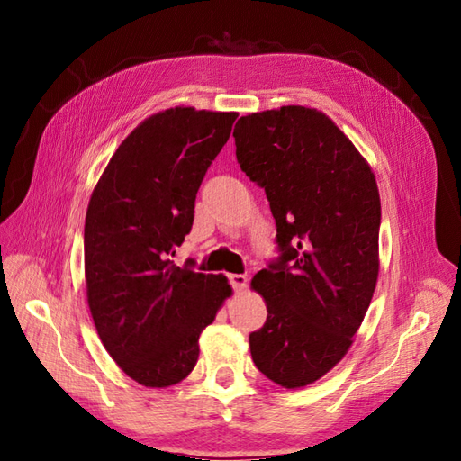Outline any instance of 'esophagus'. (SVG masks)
I'll return each instance as SVG.
<instances>
[{
  "label": "esophagus",
  "instance_id": "34e87169",
  "mask_svg": "<svg viewBox=\"0 0 461 461\" xmlns=\"http://www.w3.org/2000/svg\"><path fill=\"white\" fill-rule=\"evenodd\" d=\"M230 285L233 286L235 292H241L247 286V276L245 275H230Z\"/></svg>",
  "mask_w": 461,
  "mask_h": 461
}]
</instances>
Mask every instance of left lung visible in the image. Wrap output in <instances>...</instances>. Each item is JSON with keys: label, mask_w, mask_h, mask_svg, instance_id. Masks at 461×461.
I'll return each mask as SVG.
<instances>
[{"label": "left lung", "mask_w": 461, "mask_h": 461, "mask_svg": "<svg viewBox=\"0 0 461 461\" xmlns=\"http://www.w3.org/2000/svg\"><path fill=\"white\" fill-rule=\"evenodd\" d=\"M241 171L265 188L280 257L251 286L267 321L249 335L268 380L305 387L352 345L380 273V193L372 167L317 109L288 104L241 116L233 128Z\"/></svg>", "instance_id": "8db88e82"}]
</instances>
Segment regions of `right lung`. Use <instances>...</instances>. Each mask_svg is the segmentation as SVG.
<instances>
[{"label":"right lung","mask_w":461,"mask_h":461,"mask_svg":"<svg viewBox=\"0 0 461 461\" xmlns=\"http://www.w3.org/2000/svg\"><path fill=\"white\" fill-rule=\"evenodd\" d=\"M238 113L175 107L148 116L104 167L86 216V286L103 347L126 375L169 387L193 372L198 337L231 296L223 275L171 257Z\"/></svg>","instance_id":"1"}]
</instances>
